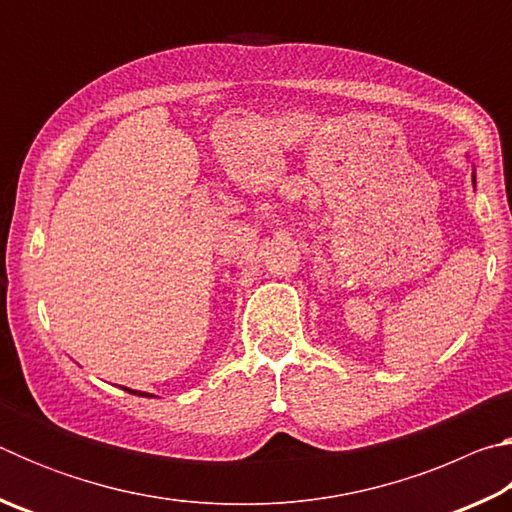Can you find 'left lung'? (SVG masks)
Wrapping results in <instances>:
<instances>
[{
    "label": "left lung",
    "instance_id": "1",
    "mask_svg": "<svg viewBox=\"0 0 512 512\" xmlns=\"http://www.w3.org/2000/svg\"><path fill=\"white\" fill-rule=\"evenodd\" d=\"M472 183H474V185H476V176H472Z\"/></svg>",
    "mask_w": 512,
    "mask_h": 512
}]
</instances>
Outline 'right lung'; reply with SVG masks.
Wrapping results in <instances>:
<instances>
[{
    "instance_id": "right-lung-1",
    "label": "right lung",
    "mask_w": 512,
    "mask_h": 512,
    "mask_svg": "<svg viewBox=\"0 0 512 512\" xmlns=\"http://www.w3.org/2000/svg\"><path fill=\"white\" fill-rule=\"evenodd\" d=\"M124 391H128V393H133V395H140V397H153L151 393H142V391H133V388H124Z\"/></svg>"
}]
</instances>
